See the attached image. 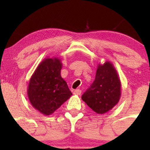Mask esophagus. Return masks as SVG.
Segmentation results:
<instances>
[{"mask_svg":"<svg viewBox=\"0 0 150 150\" xmlns=\"http://www.w3.org/2000/svg\"><path fill=\"white\" fill-rule=\"evenodd\" d=\"M73 94H75V95H80L81 90L80 89H75V90L73 92Z\"/></svg>","mask_w":150,"mask_h":150,"instance_id":"esophagus-1","label":"esophagus"}]
</instances>
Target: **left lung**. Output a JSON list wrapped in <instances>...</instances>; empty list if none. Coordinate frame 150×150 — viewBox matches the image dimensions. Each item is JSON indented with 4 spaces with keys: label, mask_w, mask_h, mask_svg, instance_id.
I'll return each mask as SVG.
<instances>
[{
    "label": "left lung",
    "mask_w": 150,
    "mask_h": 150,
    "mask_svg": "<svg viewBox=\"0 0 150 150\" xmlns=\"http://www.w3.org/2000/svg\"><path fill=\"white\" fill-rule=\"evenodd\" d=\"M121 95V82L114 65L106 61L97 65L95 80L82 94V99L98 114H104L118 104Z\"/></svg>",
    "instance_id": "1"
}]
</instances>
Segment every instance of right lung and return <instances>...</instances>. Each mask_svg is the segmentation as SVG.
<instances>
[{
    "label": "right lung",
    "instance_id": "1",
    "mask_svg": "<svg viewBox=\"0 0 150 150\" xmlns=\"http://www.w3.org/2000/svg\"><path fill=\"white\" fill-rule=\"evenodd\" d=\"M59 58L47 57L38 65L27 87L31 105L45 116L52 114L71 97L72 93L61 77Z\"/></svg>",
    "mask_w": 150,
    "mask_h": 150
}]
</instances>
